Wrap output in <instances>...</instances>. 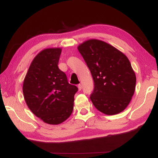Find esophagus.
Instances as JSON below:
<instances>
[{
    "label": "esophagus",
    "instance_id": "1",
    "mask_svg": "<svg viewBox=\"0 0 158 158\" xmlns=\"http://www.w3.org/2000/svg\"><path fill=\"white\" fill-rule=\"evenodd\" d=\"M77 87H78V89H79V91H80V90H81V89H82V85H81V84H79L78 85H77Z\"/></svg>",
    "mask_w": 158,
    "mask_h": 158
}]
</instances>
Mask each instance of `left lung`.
Instances as JSON below:
<instances>
[{
  "instance_id": "1",
  "label": "left lung",
  "mask_w": 158,
  "mask_h": 158,
  "mask_svg": "<svg viewBox=\"0 0 158 158\" xmlns=\"http://www.w3.org/2000/svg\"><path fill=\"white\" fill-rule=\"evenodd\" d=\"M93 76L90 95L97 110L106 115L123 111L134 94L136 77L128 58L109 44L89 40L77 47Z\"/></svg>"
}]
</instances>
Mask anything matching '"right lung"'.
<instances>
[{
	"mask_svg": "<svg viewBox=\"0 0 158 158\" xmlns=\"http://www.w3.org/2000/svg\"><path fill=\"white\" fill-rule=\"evenodd\" d=\"M60 48L42 50L31 63L23 82L26 104L34 114L48 124L64 122L72 114L77 87L69 83L58 64Z\"/></svg>",
	"mask_w": 158,
	"mask_h": 158,
	"instance_id": "obj_1",
	"label": "right lung"
}]
</instances>
